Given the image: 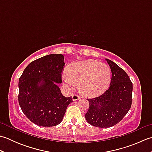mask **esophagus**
<instances>
[{"label":"esophagus","mask_w":152,"mask_h":152,"mask_svg":"<svg viewBox=\"0 0 152 152\" xmlns=\"http://www.w3.org/2000/svg\"><path fill=\"white\" fill-rule=\"evenodd\" d=\"M80 99V96L78 95L74 94L72 96V101H77V100H78Z\"/></svg>","instance_id":"1"}]
</instances>
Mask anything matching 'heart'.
Instances as JSON below:
<instances>
[{"mask_svg": "<svg viewBox=\"0 0 152 152\" xmlns=\"http://www.w3.org/2000/svg\"><path fill=\"white\" fill-rule=\"evenodd\" d=\"M63 79L70 86L79 83L80 91L83 95L95 96L101 95L108 88L111 72L105 63L88 60L70 65L64 74Z\"/></svg>", "mask_w": 152, "mask_h": 152, "instance_id": "obj_1", "label": "heart"}]
</instances>
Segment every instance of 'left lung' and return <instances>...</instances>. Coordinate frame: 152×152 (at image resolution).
<instances>
[{"label":"left lung","instance_id":"left-lung-1","mask_svg":"<svg viewBox=\"0 0 152 152\" xmlns=\"http://www.w3.org/2000/svg\"><path fill=\"white\" fill-rule=\"evenodd\" d=\"M112 72L109 88L97 97L88 99L89 107L86 119L96 127L108 128L124 118L132 104L133 83L127 74L111 60L106 59Z\"/></svg>","mask_w":152,"mask_h":152}]
</instances>
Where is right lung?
Wrapping results in <instances>:
<instances>
[{
  "label": "right lung",
  "instance_id": "right-lung-1",
  "mask_svg": "<svg viewBox=\"0 0 152 152\" xmlns=\"http://www.w3.org/2000/svg\"><path fill=\"white\" fill-rule=\"evenodd\" d=\"M64 65L62 54L48 55L28 64L19 79V104L27 118L38 126L59 125L72 102L56 83L62 82Z\"/></svg>",
  "mask_w": 152,
  "mask_h": 152
}]
</instances>
